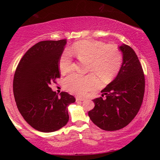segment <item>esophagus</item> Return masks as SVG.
Returning <instances> with one entry per match:
<instances>
[{
	"instance_id": "1",
	"label": "esophagus",
	"mask_w": 160,
	"mask_h": 160,
	"mask_svg": "<svg viewBox=\"0 0 160 160\" xmlns=\"http://www.w3.org/2000/svg\"><path fill=\"white\" fill-rule=\"evenodd\" d=\"M85 98L84 97H76V102L78 101H84Z\"/></svg>"
}]
</instances>
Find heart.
<instances>
[{
	"instance_id": "obj_1",
	"label": "heart",
	"mask_w": 160,
	"mask_h": 160,
	"mask_svg": "<svg viewBox=\"0 0 160 160\" xmlns=\"http://www.w3.org/2000/svg\"><path fill=\"white\" fill-rule=\"evenodd\" d=\"M72 53L78 60H87L88 70L95 72L104 82L115 77L122 64V55L117 47L91 40H82L72 45ZM62 73H67L72 68V55L68 50L62 53L58 61ZM68 90L76 95H85L99 86V79L93 72L83 75L72 73L64 80Z\"/></svg>"
}]
</instances>
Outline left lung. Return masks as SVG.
I'll use <instances>...</instances> for the list:
<instances>
[{
    "instance_id": "8db88e82",
    "label": "left lung",
    "mask_w": 160,
    "mask_h": 160,
    "mask_svg": "<svg viewBox=\"0 0 160 160\" xmlns=\"http://www.w3.org/2000/svg\"><path fill=\"white\" fill-rule=\"evenodd\" d=\"M119 49L123 63L117 76L101 91L102 97L93 100L88 112L92 121L102 130L117 131L131 122L141 107L145 93V75L136 53L128 45Z\"/></svg>"
}]
</instances>
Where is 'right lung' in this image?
Masks as SVG:
<instances>
[{"label": "right lung", "mask_w": 160, "mask_h": 160, "mask_svg": "<svg viewBox=\"0 0 160 160\" xmlns=\"http://www.w3.org/2000/svg\"><path fill=\"white\" fill-rule=\"evenodd\" d=\"M66 44V39L37 43L15 70L13 94L17 107L27 123L39 131L53 132L66 126L68 107L75 102L68 92L58 95L50 88L61 77L58 61Z\"/></svg>", "instance_id": "add662e5"}]
</instances>
